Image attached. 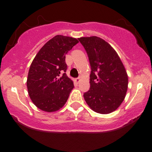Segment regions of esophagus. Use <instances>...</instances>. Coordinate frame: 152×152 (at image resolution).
<instances>
[{
    "label": "esophagus",
    "instance_id": "1",
    "mask_svg": "<svg viewBox=\"0 0 152 152\" xmlns=\"http://www.w3.org/2000/svg\"><path fill=\"white\" fill-rule=\"evenodd\" d=\"M75 81L76 82V83H79V81H80V78H76V79H75Z\"/></svg>",
    "mask_w": 152,
    "mask_h": 152
}]
</instances>
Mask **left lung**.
Returning a JSON list of instances; mask_svg holds the SVG:
<instances>
[{
	"instance_id": "1",
	"label": "left lung",
	"mask_w": 152,
	"mask_h": 152,
	"mask_svg": "<svg viewBox=\"0 0 152 152\" xmlns=\"http://www.w3.org/2000/svg\"><path fill=\"white\" fill-rule=\"evenodd\" d=\"M86 50L91 66L90 88L85 101L96 113L107 114L121 105L128 88V76L117 53L97 36L78 38Z\"/></svg>"
}]
</instances>
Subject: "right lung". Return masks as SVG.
<instances>
[{
  "mask_svg": "<svg viewBox=\"0 0 152 152\" xmlns=\"http://www.w3.org/2000/svg\"><path fill=\"white\" fill-rule=\"evenodd\" d=\"M78 43L76 38L57 35L35 56L26 83L29 96L38 109L53 112L67 102L74 86L66 74V54Z\"/></svg>",
  "mask_w": 152,
  "mask_h": 152,
  "instance_id": "obj_1",
  "label": "right lung"
}]
</instances>
